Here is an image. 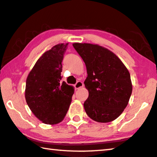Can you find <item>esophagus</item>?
Instances as JSON below:
<instances>
[{
  "label": "esophagus",
  "instance_id": "1",
  "mask_svg": "<svg viewBox=\"0 0 157 157\" xmlns=\"http://www.w3.org/2000/svg\"><path fill=\"white\" fill-rule=\"evenodd\" d=\"M74 87H75V89L76 90H78V89L81 88L82 87H83V82L81 81H78L77 83L74 85Z\"/></svg>",
  "mask_w": 157,
  "mask_h": 157
}]
</instances>
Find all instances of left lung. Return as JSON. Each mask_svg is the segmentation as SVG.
Masks as SVG:
<instances>
[{
	"label": "left lung",
	"mask_w": 157,
	"mask_h": 157,
	"mask_svg": "<svg viewBox=\"0 0 157 157\" xmlns=\"http://www.w3.org/2000/svg\"><path fill=\"white\" fill-rule=\"evenodd\" d=\"M85 62L88 98L84 109L91 119L107 123L117 119L128 104L132 86L126 67L114 52L98 44L74 43Z\"/></svg>",
	"instance_id": "obj_1"
}]
</instances>
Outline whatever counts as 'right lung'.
<instances>
[{
	"label": "right lung",
	"mask_w": 157,
	"mask_h": 157,
	"mask_svg": "<svg viewBox=\"0 0 157 157\" xmlns=\"http://www.w3.org/2000/svg\"><path fill=\"white\" fill-rule=\"evenodd\" d=\"M67 45L59 43L44 52L26 78V103L35 117L45 124L63 121L74 93L73 86L61 82L62 62Z\"/></svg>",
	"instance_id": "add662e5"
}]
</instances>
